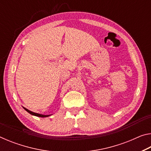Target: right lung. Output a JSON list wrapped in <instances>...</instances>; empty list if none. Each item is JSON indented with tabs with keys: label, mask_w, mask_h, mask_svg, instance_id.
<instances>
[{
	"label": "right lung",
	"mask_w": 151,
	"mask_h": 151,
	"mask_svg": "<svg viewBox=\"0 0 151 151\" xmlns=\"http://www.w3.org/2000/svg\"><path fill=\"white\" fill-rule=\"evenodd\" d=\"M24 109L25 110V111H27L29 113H30V114H32V115H35L36 116H39V117H47V116H49L50 115H43V114H38V113H36V112H33L32 111H29V110H28L27 109L24 108V107H23Z\"/></svg>",
	"instance_id": "right-lung-1"
}]
</instances>
